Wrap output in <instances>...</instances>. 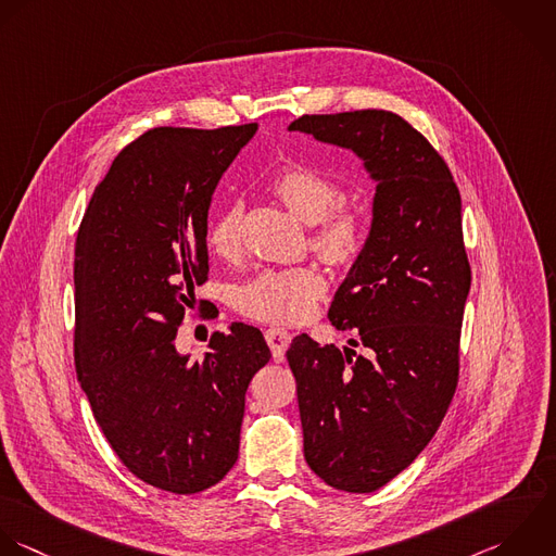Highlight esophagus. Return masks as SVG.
<instances>
[{
	"label": "esophagus",
	"mask_w": 556,
	"mask_h": 556,
	"mask_svg": "<svg viewBox=\"0 0 556 556\" xmlns=\"http://www.w3.org/2000/svg\"><path fill=\"white\" fill-rule=\"evenodd\" d=\"M264 336H266V342H268V346L273 351V357L277 362H281L286 351H288V346H290V342H292L290 331H286V329H266Z\"/></svg>",
	"instance_id": "esophagus-1"
}]
</instances>
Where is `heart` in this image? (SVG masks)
<instances>
[{"instance_id":"1","label":"heart","mask_w":556,"mask_h":556,"mask_svg":"<svg viewBox=\"0 0 556 556\" xmlns=\"http://www.w3.org/2000/svg\"><path fill=\"white\" fill-rule=\"evenodd\" d=\"M273 190L286 207L303 223H316L314 244L329 260H346L355 253L362 238V220L355 210L333 207L342 192L336 181L309 166H292L283 170ZM242 207L238 203L225 207L210 225L207 244L220 257H231L240 247ZM327 283L314 268L262 270L236 294L242 314L277 325H294L312 316L316 301L325 294Z\"/></svg>"}]
</instances>
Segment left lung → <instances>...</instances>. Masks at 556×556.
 I'll return each mask as SVG.
<instances>
[{
    "instance_id": "8db88e82",
    "label": "left lung",
    "mask_w": 556,
    "mask_h": 556,
    "mask_svg": "<svg viewBox=\"0 0 556 556\" xmlns=\"http://www.w3.org/2000/svg\"><path fill=\"white\" fill-rule=\"evenodd\" d=\"M288 129L353 151L377 184L366 242L329 307L366 353L305 333L288 349L305 462L327 485L370 494L427 448L457 388L472 279L462 197L440 153L394 112L305 114Z\"/></svg>"
}]
</instances>
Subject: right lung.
<instances>
[{
  "label": "right lung",
  "instance_id": "1",
  "mask_svg": "<svg viewBox=\"0 0 556 556\" xmlns=\"http://www.w3.org/2000/svg\"><path fill=\"white\" fill-rule=\"evenodd\" d=\"M255 131L142 134L114 157L77 231V381L125 468L170 494L210 490L233 468L247 388L270 359L244 323L214 333L201 362L175 346L210 270L212 194Z\"/></svg>",
  "mask_w": 556,
  "mask_h": 556
}]
</instances>
